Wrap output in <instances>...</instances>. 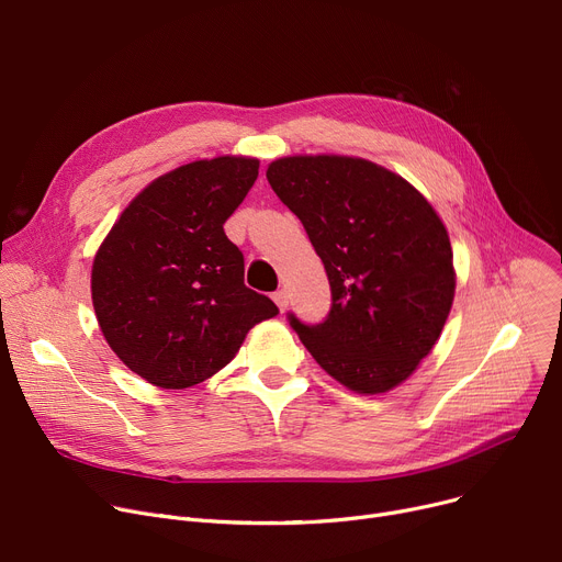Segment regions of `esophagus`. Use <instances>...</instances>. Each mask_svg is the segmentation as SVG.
I'll return each instance as SVG.
<instances>
[{
  "instance_id": "1",
  "label": "esophagus",
  "mask_w": 562,
  "mask_h": 562,
  "mask_svg": "<svg viewBox=\"0 0 562 562\" xmlns=\"http://www.w3.org/2000/svg\"><path fill=\"white\" fill-rule=\"evenodd\" d=\"M273 301H276V305L280 307V312H284V310H286V305H289V295H286V291H284V289H278V291L273 293Z\"/></svg>"
}]
</instances>
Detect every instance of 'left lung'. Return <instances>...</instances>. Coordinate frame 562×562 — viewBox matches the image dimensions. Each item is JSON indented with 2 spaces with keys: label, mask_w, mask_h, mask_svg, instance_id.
<instances>
[{
  "label": "left lung",
  "mask_w": 562,
  "mask_h": 562,
  "mask_svg": "<svg viewBox=\"0 0 562 562\" xmlns=\"http://www.w3.org/2000/svg\"><path fill=\"white\" fill-rule=\"evenodd\" d=\"M278 199L321 257L331 305L289 325L323 370L357 393H386L429 355L454 301L442 221L404 178L361 158L293 156L269 165Z\"/></svg>",
  "instance_id": "left-lung-1"
}]
</instances>
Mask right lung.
Instances as JSON below:
<instances>
[{"mask_svg": "<svg viewBox=\"0 0 562 562\" xmlns=\"http://www.w3.org/2000/svg\"><path fill=\"white\" fill-rule=\"evenodd\" d=\"M259 173L255 158L182 165L139 192L101 244L92 303L108 346L160 389L194 386L278 314L244 284V255L223 233Z\"/></svg>", "mask_w": 562, "mask_h": 562, "instance_id": "add662e5", "label": "right lung"}]
</instances>
